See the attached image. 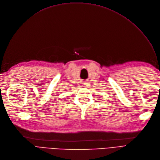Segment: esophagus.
Listing matches in <instances>:
<instances>
[{
    "instance_id": "esophagus-1",
    "label": "esophagus",
    "mask_w": 160,
    "mask_h": 160,
    "mask_svg": "<svg viewBox=\"0 0 160 160\" xmlns=\"http://www.w3.org/2000/svg\"><path fill=\"white\" fill-rule=\"evenodd\" d=\"M87 83H86V82H82V86H83V87H86L87 85Z\"/></svg>"
}]
</instances>
